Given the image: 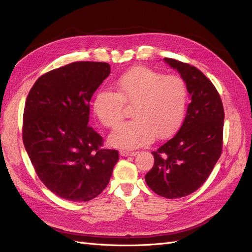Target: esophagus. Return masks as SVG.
<instances>
[{
	"label": "esophagus",
	"instance_id": "34e87169",
	"mask_svg": "<svg viewBox=\"0 0 252 252\" xmlns=\"http://www.w3.org/2000/svg\"><path fill=\"white\" fill-rule=\"evenodd\" d=\"M120 155L122 157H130V156H135L136 152L135 151H127V150H121Z\"/></svg>",
	"mask_w": 252,
	"mask_h": 252
}]
</instances>
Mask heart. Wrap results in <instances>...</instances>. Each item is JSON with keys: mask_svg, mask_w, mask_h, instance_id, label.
Returning <instances> with one entry per match:
<instances>
[{"mask_svg": "<svg viewBox=\"0 0 252 252\" xmlns=\"http://www.w3.org/2000/svg\"><path fill=\"white\" fill-rule=\"evenodd\" d=\"M113 91L101 89L93 101V111L102 125L116 128L132 107L134 120L121 125L109 136L114 147L134 149L157 139L169 138L185 117L188 89L179 75L148 67H133L114 82Z\"/></svg>", "mask_w": 252, "mask_h": 252, "instance_id": "b5f03b06", "label": "heart"}]
</instances>
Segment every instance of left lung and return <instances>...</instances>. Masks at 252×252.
Listing matches in <instances>:
<instances>
[{
    "instance_id": "8db88e82",
    "label": "left lung",
    "mask_w": 252,
    "mask_h": 252,
    "mask_svg": "<svg viewBox=\"0 0 252 252\" xmlns=\"http://www.w3.org/2000/svg\"><path fill=\"white\" fill-rule=\"evenodd\" d=\"M164 60L181 73L191 102L178 133L152 151L155 164L145 181L157 194L178 199L199 189L220 157L224 108L217 88L200 69L174 59Z\"/></svg>"
}]
</instances>
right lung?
<instances>
[{"label":"right lung","instance_id":"add662e5","mask_svg":"<svg viewBox=\"0 0 252 252\" xmlns=\"http://www.w3.org/2000/svg\"><path fill=\"white\" fill-rule=\"evenodd\" d=\"M109 74L108 63L73 62L41 75L27 95L23 143L37 177L62 199H94L119 161L88 125L91 96Z\"/></svg>","mask_w":252,"mask_h":252}]
</instances>
